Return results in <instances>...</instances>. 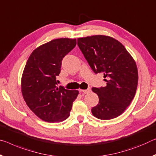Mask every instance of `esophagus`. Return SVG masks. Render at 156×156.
<instances>
[{"label":"esophagus","mask_w":156,"mask_h":156,"mask_svg":"<svg viewBox=\"0 0 156 156\" xmlns=\"http://www.w3.org/2000/svg\"><path fill=\"white\" fill-rule=\"evenodd\" d=\"M90 91H91V89H90V88H87V90H80V92L85 94H86L90 93Z\"/></svg>","instance_id":"obj_1"}]
</instances>
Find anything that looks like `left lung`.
Here are the masks:
<instances>
[{
  "mask_svg": "<svg viewBox=\"0 0 156 156\" xmlns=\"http://www.w3.org/2000/svg\"><path fill=\"white\" fill-rule=\"evenodd\" d=\"M78 46L96 74L103 73L106 86L92 87L98 96L91 113L109 120L124 112L134 98L138 83L135 62L119 41L104 35L78 38Z\"/></svg>",
  "mask_w": 156,
  "mask_h": 156,
  "instance_id": "left-lung-1",
  "label": "left lung"
}]
</instances>
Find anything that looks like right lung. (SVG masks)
Here are the masks:
<instances>
[{
	"instance_id": "add662e5",
	"label": "right lung",
	"mask_w": 156,
	"mask_h": 156,
	"mask_svg": "<svg viewBox=\"0 0 156 156\" xmlns=\"http://www.w3.org/2000/svg\"><path fill=\"white\" fill-rule=\"evenodd\" d=\"M76 46V39H53L33 51L21 79L23 98L33 112L47 122H62L69 117L78 90L58 87L56 77L62 61Z\"/></svg>"
}]
</instances>
